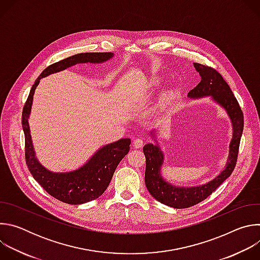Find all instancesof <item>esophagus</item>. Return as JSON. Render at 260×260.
<instances>
[{"instance_id":"obj_1","label":"esophagus","mask_w":260,"mask_h":260,"mask_svg":"<svg viewBox=\"0 0 260 260\" xmlns=\"http://www.w3.org/2000/svg\"><path fill=\"white\" fill-rule=\"evenodd\" d=\"M143 144H144V141L140 138H137V139L134 140V147L135 148H141L143 146Z\"/></svg>"}]
</instances>
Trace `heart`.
Here are the masks:
<instances>
[{
	"mask_svg": "<svg viewBox=\"0 0 260 260\" xmlns=\"http://www.w3.org/2000/svg\"><path fill=\"white\" fill-rule=\"evenodd\" d=\"M172 95H173L172 91H167V92H165L164 95H162V98H161V102H162V103L168 102V101L172 98Z\"/></svg>",
	"mask_w": 260,
	"mask_h": 260,
	"instance_id": "1",
	"label": "heart"
}]
</instances>
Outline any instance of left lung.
Wrapping results in <instances>:
<instances>
[{
    "label": "left lung",
    "mask_w": 260,
    "mask_h": 260,
    "mask_svg": "<svg viewBox=\"0 0 260 260\" xmlns=\"http://www.w3.org/2000/svg\"><path fill=\"white\" fill-rule=\"evenodd\" d=\"M196 70L200 73L201 82L191 89L187 96L189 99H201L211 96L219 106L223 108L232 121L233 139L230 144V154L225 169L213 180L198 185V186H176L166 181L161 176V167L165 154L156 142L155 132L151 133L156 144L148 143L144 146L143 152L146 157L145 184L149 193L158 202L175 209L192 207L206 200L223 183L235 170L241 137L244 128V116L239 103L231 87L220 74L213 68L193 62Z\"/></svg>",
    "instance_id": "left-lung-1"
}]
</instances>
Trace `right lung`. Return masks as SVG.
Masks as SVG:
<instances>
[{
	"instance_id": "1",
	"label": "right lung",
	"mask_w": 260,
	"mask_h": 260,
	"mask_svg": "<svg viewBox=\"0 0 260 260\" xmlns=\"http://www.w3.org/2000/svg\"><path fill=\"white\" fill-rule=\"evenodd\" d=\"M113 56L112 52H86L72 55L50 64L35 81L23 107L21 123L25 139L26 166L34 179L51 197L70 205H80L93 201L105 192L117 166L128 153L131 139H120L101 147L86 164L77 170L62 173L49 171L37 159L31 141L28 118L34 93L40 80L50 74L63 71L77 63H102Z\"/></svg>"
}]
</instances>
